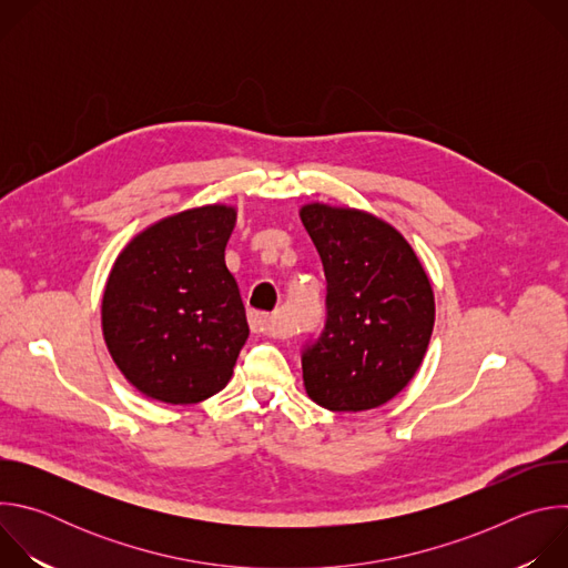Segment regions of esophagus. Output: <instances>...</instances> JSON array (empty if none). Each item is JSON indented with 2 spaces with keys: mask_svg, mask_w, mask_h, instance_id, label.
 <instances>
[{
  "mask_svg": "<svg viewBox=\"0 0 568 568\" xmlns=\"http://www.w3.org/2000/svg\"><path fill=\"white\" fill-rule=\"evenodd\" d=\"M250 326H252V333H256V335H265V337H283L285 335L276 316L265 314V312H252Z\"/></svg>",
  "mask_w": 568,
  "mask_h": 568,
  "instance_id": "obj_1",
  "label": "esophagus"
}]
</instances>
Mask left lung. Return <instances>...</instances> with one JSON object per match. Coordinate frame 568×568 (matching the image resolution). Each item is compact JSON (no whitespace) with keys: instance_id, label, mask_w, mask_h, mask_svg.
<instances>
[{"instance_id":"8db88e82","label":"left lung","mask_w":568,"mask_h":568,"mask_svg":"<svg viewBox=\"0 0 568 568\" xmlns=\"http://www.w3.org/2000/svg\"><path fill=\"white\" fill-rule=\"evenodd\" d=\"M301 222L328 281L326 326L301 353L305 390L331 412L382 407L423 364L432 283L409 242L371 213L307 204Z\"/></svg>"}]
</instances>
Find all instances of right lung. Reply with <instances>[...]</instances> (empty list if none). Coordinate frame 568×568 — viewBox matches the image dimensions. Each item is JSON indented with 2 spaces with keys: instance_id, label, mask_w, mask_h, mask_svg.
<instances>
[{
  "instance_id": "obj_1",
  "label": "right lung",
  "mask_w": 568,
  "mask_h": 568,
  "mask_svg": "<svg viewBox=\"0 0 568 568\" xmlns=\"http://www.w3.org/2000/svg\"><path fill=\"white\" fill-rule=\"evenodd\" d=\"M235 209L159 220L119 254L103 294V337L143 395L195 404L226 386L250 326L224 263Z\"/></svg>"
}]
</instances>
